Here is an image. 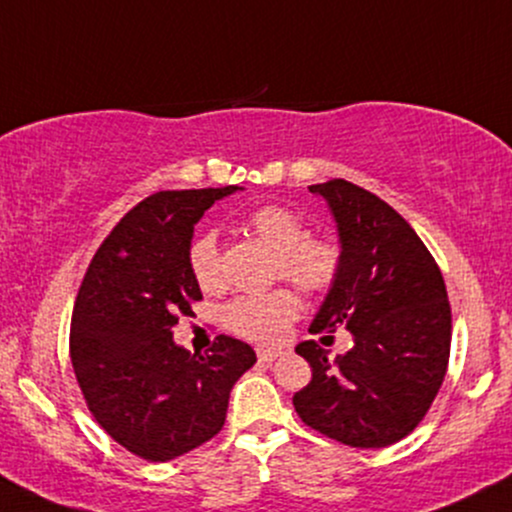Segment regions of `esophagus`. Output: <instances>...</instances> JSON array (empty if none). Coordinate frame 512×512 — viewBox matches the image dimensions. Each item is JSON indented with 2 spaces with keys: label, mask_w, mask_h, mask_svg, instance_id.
<instances>
[{
  "label": "esophagus",
  "mask_w": 512,
  "mask_h": 512,
  "mask_svg": "<svg viewBox=\"0 0 512 512\" xmlns=\"http://www.w3.org/2000/svg\"><path fill=\"white\" fill-rule=\"evenodd\" d=\"M279 356H281L279 349H257V358H260L262 363H272Z\"/></svg>",
  "instance_id": "1"
}]
</instances>
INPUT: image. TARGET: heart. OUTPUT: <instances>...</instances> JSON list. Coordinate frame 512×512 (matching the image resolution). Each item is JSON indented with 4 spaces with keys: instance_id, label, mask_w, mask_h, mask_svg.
<instances>
[{
    "instance_id": "1",
    "label": "heart",
    "mask_w": 512,
    "mask_h": 512,
    "mask_svg": "<svg viewBox=\"0 0 512 512\" xmlns=\"http://www.w3.org/2000/svg\"><path fill=\"white\" fill-rule=\"evenodd\" d=\"M245 226L267 248L274 250L272 274L293 281L310 296L330 293L344 272V252L339 243L308 236V228L296 211L264 204L250 211ZM187 267L199 289L214 291L221 286L219 243L214 231H202L187 248ZM301 313V301L289 286L233 298L223 308V325L250 342L272 344L284 337Z\"/></svg>"
}]
</instances>
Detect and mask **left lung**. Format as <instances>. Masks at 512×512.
<instances>
[{"label":"left lung","mask_w":512,"mask_h":512,"mask_svg":"<svg viewBox=\"0 0 512 512\" xmlns=\"http://www.w3.org/2000/svg\"><path fill=\"white\" fill-rule=\"evenodd\" d=\"M337 221L344 272L310 332L346 327L354 346L327 358L296 346L313 378L293 395L305 426L351 448H385L409 436L431 409L450 358L452 315L443 274L390 204L334 178L310 185Z\"/></svg>","instance_id":"1"}]
</instances>
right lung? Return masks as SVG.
<instances>
[{
	"label": "right lung",
	"instance_id": "obj_1",
	"mask_svg": "<svg viewBox=\"0 0 512 512\" xmlns=\"http://www.w3.org/2000/svg\"><path fill=\"white\" fill-rule=\"evenodd\" d=\"M238 185L163 190L129 209L88 264L74 303L69 356L86 407L115 443L168 462L223 428L231 387L257 361L219 334L209 354L173 342L202 291L187 267L195 223Z\"/></svg>",
	"mask_w": 512,
	"mask_h": 512
}]
</instances>
